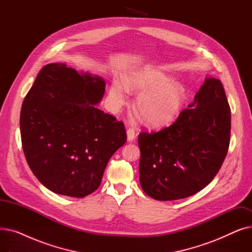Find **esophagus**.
Here are the masks:
<instances>
[{"instance_id": "1", "label": "esophagus", "mask_w": 252, "mask_h": 252, "mask_svg": "<svg viewBox=\"0 0 252 252\" xmlns=\"http://www.w3.org/2000/svg\"><path fill=\"white\" fill-rule=\"evenodd\" d=\"M126 134H127V141L129 142L134 141L136 138V129L134 127H128L126 130Z\"/></svg>"}]
</instances>
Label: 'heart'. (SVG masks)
<instances>
[{
    "label": "heart",
    "mask_w": 252,
    "mask_h": 252,
    "mask_svg": "<svg viewBox=\"0 0 252 252\" xmlns=\"http://www.w3.org/2000/svg\"><path fill=\"white\" fill-rule=\"evenodd\" d=\"M126 86L114 82L110 100L114 108H119L127 99V89L140 93L136 108L144 121L153 126H163L174 121L184 99V88L156 69L144 68L130 73L125 79Z\"/></svg>",
    "instance_id": "1"
}]
</instances>
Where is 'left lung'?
Listing matches in <instances>:
<instances>
[{
  "label": "left lung",
  "mask_w": 252,
  "mask_h": 252,
  "mask_svg": "<svg viewBox=\"0 0 252 252\" xmlns=\"http://www.w3.org/2000/svg\"><path fill=\"white\" fill-rule=\"evenodd\" d=\"M188 107L169 126L139 134L140 184L153 199L177 200L199 192L227 156L231 109L220 79L206 78Z\"/></svg>",
  "instance_id": "1"
}]
</instances>
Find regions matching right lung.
I'll return each mask as SVG.
<instances>
[{"label": "right lung", "mask_w": 252, "mask_h": 252, "mask_svg": "<svg viewBox=\"0 0 252 252\" xmlns=\"http://www.w3.org/2000/svg\"><path fill=\"white\" fill-rule=\"evenodd\" d=\"M104 92L101 77L51 63L25 96L23 152L33 175L52 192L82 198L96 191L111 156L126 143L124 123L95 106Z\"/></svg>", "instance_id": "add662e5"}]
</instances>
